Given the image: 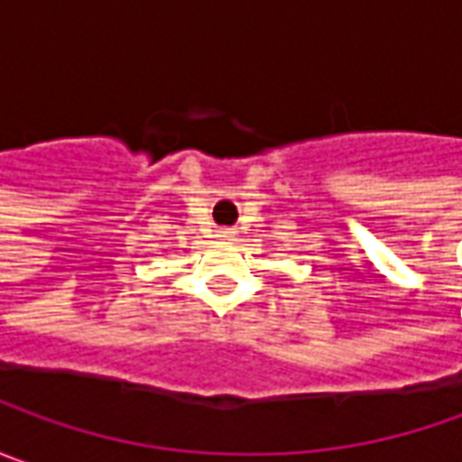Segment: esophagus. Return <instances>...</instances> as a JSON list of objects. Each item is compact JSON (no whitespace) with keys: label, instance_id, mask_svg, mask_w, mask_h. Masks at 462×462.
I'll use <instances>...</instances> for the list:
<instances>
[{"label":"esophagus","instance_id":"esophagus-1","mask_svg":"<svg viewBox=\"0 0 462 462\" xmlns=\"http://www.w3.org/2000/svg\"><path fill=\"white\" fill-rule=\"evenodd\" d=\"M218 239L226 241V244H231V241H236V231H234V228H221V231H218Z\"/></svg>","mask_w":462,"mask_h":462}]
</instances>
